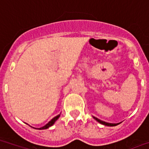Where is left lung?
I'll return each instance as SVG.
<instances>
[{
	"label": "left lung",
	"instance_id": "left-lung-1",
	"mask_svg": "<svg viewBox=\"0 0 149 149\" xmlns=\"http://www.w3.org/2000/svg\"><path fill=\"white\" fill-rule=\"evenodd\" d=\"M92 117H93L94 119H95V120L97 121L98 123L103 124V125H107V126H115V125H119V124L121 123L120 122V123H107V122H105V121L101 120L98 119V118H97V117H94V116H92Z\"/></svg>",
	"mask_w": 149,
	"mask_h": 149
}]
</instances>
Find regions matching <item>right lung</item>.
<instances>
[{
	"mask_svg": "<svg viewBox=\"0 0 149 149\" xmlns=\"http://www.w3.org/2000/svg\"><path fill=\"white\" fill-rule=\"evenodd\" d=\"M61 113H60L59 114H58V115H56L55 117H54L53 118H52V119L50 120L47 123L45 124V125H43V126H42V127H40V128H34V127H32V128H34V129H39V130H43V129H48V128H49L50 126H52V125H54V123L58 120V118H59L60 116H61ZM27 125H29V124H27Z\"/></svg>",
	"mask_w": 149,
	"mask_h": 149,
	"instance_id": "add662e5",
	"label": "right lung"
}]
</instances>
